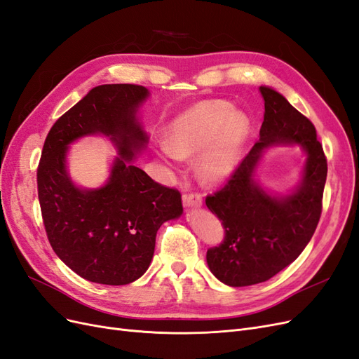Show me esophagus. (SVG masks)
<instances>
[{
	"label": "esophagus",
	"mask_w": 359,
	"mask_h": 359,
	"mask_svg": "<svg viewBox=\"0 0 359 359\" xmlns=\"http://www.w3.org/2000/svg\"><path fill=\"white\" fill-rule=\"evenodd\" d=\"M182 202L186 206H194V208H199L202 205V194L201 193H186L182 194Z\"/></svg>",
	"instance_id": "1"
}]
</instances>
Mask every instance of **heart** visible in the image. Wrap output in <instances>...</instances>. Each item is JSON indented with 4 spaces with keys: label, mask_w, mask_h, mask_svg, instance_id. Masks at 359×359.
Segmentation results:
<instances>
[{
    "label": "heart",
    "mask_w": 359,
    "mask_h": 359,
    "mask_svg": "<svg viewBox=\"0 0 359 359\" xmlns=\"http://www.w3.org/2000/svg\"><path fill=\"white\" fill-rule=\"evenodd\" d=\"M250 135V118L235 112L223 100L206 102L177 116L168 128L161 154L170 161L201 154L198 172L210 182L222 181L235 170Z\"/></svg>",
    "instance_id": "heart-1"
}]
</instances>
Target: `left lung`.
<instances>
[{"label": "left lung", "instance_id": "1", "mask_svg": "<svg viewBox=\"0 0 359 359\" xmlns=\"http://www.w3.org/2000/svg\"><path fill=\"white\" fill-rule=\"evenodd\" d=\"M259 91L265 102L259 142L224 187L205 199L224 227L223 243L208 248L206 262L222 283L232 287L262 283L302 253L320 219L328 172L327 157L310 119L273 88L260 86ZM293 143L301 144L308 154L303 181L286 197H269L252 180L262 149Z\"/></svg>", "mask_w": 359, "mask_h": 359}]
</instances>
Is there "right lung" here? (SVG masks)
I'll use <instances>...</instances> for the list:
<instances>
[{
  "instance_id": "1",
  "label": "right lung",
  "mask_w": 359,
  "mask_h": 359,
  "mask_svg": "<svg viewBox=\"0 0 359 359\" xmlns=\"http://www.w3.org/2000/svg\"><path fill=\"white\" fill-rule=\"evenodd\" d=\"M148 94L132 83L95 86L57 119L43 145L37 190L48 240L64 264L94 283L121 286L142 277L160 226L182 214L181 193L133 165L148 139L136 119ZM97 133L111 137L120 157L103 188L83 191L68 177L67 149Z\"/></svg>"
}]
</instances>
